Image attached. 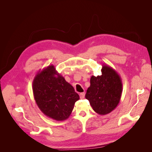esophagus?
Instances as JSON below:
<instances>
[{"label":"esophagus","instance_id":"1","mask_svg":"<svg viewBox=\"0 0 152 152\" xmlns=\"http://www.w3.org/2000/svg\"><path fill=\"white\" fill-rule=\"evenodd\" d=\"M79 96H80V99H84V97H85V93H80Z\"/></svg>","mask_w":152,"mask_h":152}]
</instances>
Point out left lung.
<instances>
[{
  "label": "left lung",
  "instance_id": "1",
  "mask_svg": "<svg viewBox=\"0 0 152 152\" xmlns=\"http://www.w3.org/2000/svg\"><path fill=\"white\" fill-rule=\"evenodd\" d=\"M90 83L85 97L94 111L102 115L112 112L120 102L122 92V80L118 73L103 64L102 75L92 76Z\"/></svg>",
  "mask_w": 152,
  "mask_h": 152
}]
</instances>
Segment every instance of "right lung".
Here are the masks:
<instances>
[{"label": "right lung", "instance_id": "1", "mask_svg": "<svg viewBox=\"0 0 152 152\" xmlns=\"http://www.w3.org/2000/svg\"><path fill=\"white\" fill-rule=\"evenodd\" d=\"M36 104L45 115L57 121L66 120L79 96L73 86L49 65L37 73L32 84Z\"/></svg>", "mask_w": 152, "mask_h": 152}]
</instances>
